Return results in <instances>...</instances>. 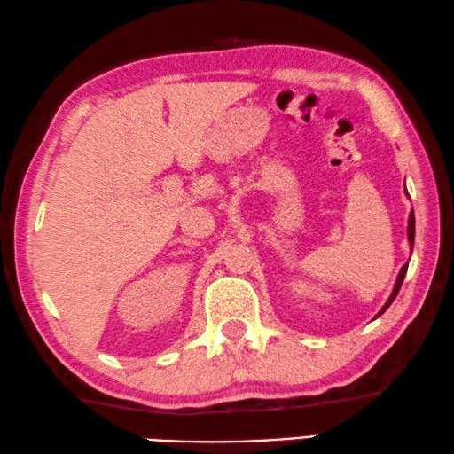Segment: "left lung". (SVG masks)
<instances>
[{
    "label": "left lung",
    "instance_id": "left-lung-1",
    "mask_svg": "<svg viewBox=\"0 0 454 454\" xmlns=\"http://www.w3.org/2000/svg\"><path fill=\"white\" fill-rule=\"evenodd\" d=\"M409 243H411V249H412V243H415V213H411L409 215ZM407 267L409 265H403V269H401V273H399V277H396V283H395V289H393V293H391V297H388V301H387V305L380 309V313L379 315H383L387 309H388V305L393 303L395 301V297H396V293H399V289H401V285H403V279H404V275H407Z\"/></svg>",
    "mask_w": 454,
    "mask_h": 454
}]
</instances>
